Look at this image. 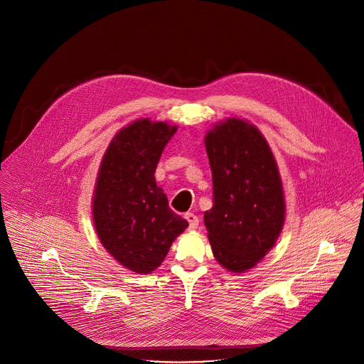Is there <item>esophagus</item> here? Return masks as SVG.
Returning <instances> with one entry per match:
<instances>
[{"mask_svg":"<svg viewBox=\"0 0 364 364\" xmlns=\"http://www.w3.org/2000/svg\"><path fill=\"white\" fill-rule=\"evenodd\" d=\"M184 218H186V220L188 222V228H190V230L197 229V226H198V218H197L194 213H186V215H184Z\"/></svg>","mask_w":364,"mask_h":364,"instance_id":"1","label":"esophagus"}]
</instances>
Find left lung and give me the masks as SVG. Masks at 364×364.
<instances>
[{"label": "left lung", "mask_w": 364, "mask_h": 364, "mask_svg": "<svg viewBox=\"0 0 364 364\" xmlns=\"http://www.w3.org/2000/svg\"><path fill=\"white\" fill-rule=\"evenodd\" d=\"M213 177V207L204 212L212 252L232 274L256 267L285 223V194L272 149L253 124L236 117L204 136Z\"/></svg>", "instance_id": "8db88e82"}]
</instances>
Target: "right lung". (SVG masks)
<instances>
[{
    "label": "right lung",
    "instance_id": "1",
    "mask_svg": "<svg viewBox=\"0 0 364 364\" xmlns=\"http://www.w3.org/2000/svg\"><path fill=\"white\" fill-rule=\"evenodd\" d=\"M177 125L139 118L111 139L92 197L96 235L128 271L151 274L188 226L176 215L155 181V168Z\"/></svg>",
    "mask_w": 364,
    "mask_h": 364
}]
</instances>
